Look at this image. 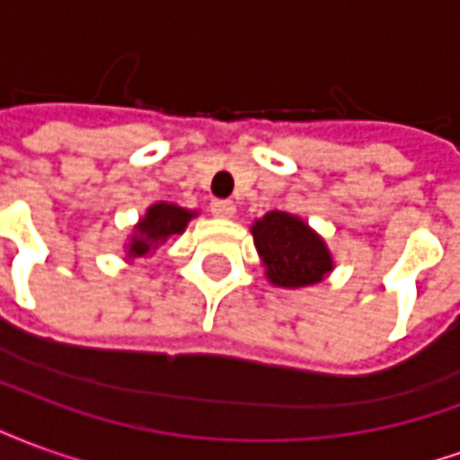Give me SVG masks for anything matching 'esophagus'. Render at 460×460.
<instances>
[{
    "label": "esophagus",
    "instance_id": "1",
    "mask_svg": "<svg viewBox=\"0 0 460 460\" xmlns=\"http://www.w3.org/2000/svg\"><path fill=\"white\" fill-rule=\"evenodd\" d=\"M234 211H236V204H234L231 199L211 201V214H214V217H219V219H231V217H234Z\"/></svg>",
    "mask_w": 460,
    "mask_h": 460
}]
</instances>
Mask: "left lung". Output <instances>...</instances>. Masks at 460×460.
Segmentation results:
<instances>
[{"mask_svg":"<svg viewBox=\"0 0 460 460\" xmlns=\"http://www.w3.org/2000/svg\"><path fill=\"white\" fill-rule=\"evenodd\" d=\"M266 279L280 288H305L332 270L325 241L308 224L286 211H269L251 226Z\"/></svg>","mask_w":460,"mask_h":460,"instance_id":"1","label":"left lung"}]
</instances>
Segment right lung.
Instances as JSON below:
<instances>
[{
    "label": "right lung",
    "mask_w": 460,
    "mask_h": 460,
    "mask_svg": "<svg viewBox=\"0 0 460 460\" xmlns=\"http://www.w3.org/2000/svg\"><path fill=\"white\" fill-rule=\"evenodd\" d=\"M191 217H197V211L181 209L177 204H167V201L152 204L150 209L145 211V217L135 224V234L128 243V261L147 256L170 236L181 234Z\"/></svg>",
    "instance_id": "add662e5"
}]
</instances>
